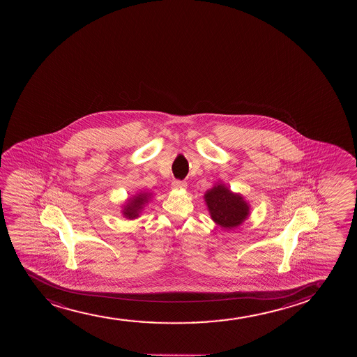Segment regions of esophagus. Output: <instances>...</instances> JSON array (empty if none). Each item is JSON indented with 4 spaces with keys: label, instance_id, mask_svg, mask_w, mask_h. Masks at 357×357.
Returning <instances> with one entry per match:
<instances>
[{
    "label": "esophagus",
    "instance_id": "1",
    "mask_svg": "<svg viewBox=\"0 0 357 357\" xmlns=\"http://www.w3.org/2000/svg\"><path fill=\"white\" fill-rule=\"evenodd\" d=\"M172 187L175 189H185L187 187V183L185 181L175 180L172 182Z\"/></svg>",
    "mask_w": 357,
    "mask_h": 357
}]
</instances>
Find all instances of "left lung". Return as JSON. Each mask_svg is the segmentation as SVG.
<instances>
[{
    "instance_id": "obj_1",
    "label": "left lung",
    "mask_w": 357,
    "mask_h": 357,
    "mask_svg": "<svg viewBox=\"0 0 357 357\" xmlns=\"http://www.w3.org/2000/svg\"><path fill=\"white\" fill-rule=\"evenodd\" d=\"M204 197L212 220L222 229H234L249 217L250 206L244 197L232 193L222 183L207 190Z\"/></svg>"
}]
</instances>
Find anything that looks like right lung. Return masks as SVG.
I'll return each instance as SVG.
<instances>
[{
  "instance_id": "add662e5",
  "label": "right lung",
  "mask_w": 357,
  "mask_h": 357,
  "mask_svg": "<svg viewBox=\"0 0 357 357\" xmlns=\"http://www.w3.org/2000/svg\"><path fill=\"white\" fill-rule=\"evenodd\" d=\"M150 197H151L150 193H139L135 194L133 197H130L126 205H123V217L128 218V219H135V218L139 217L142 209L148 204Z\"/></svg>"
}]
</instances>
